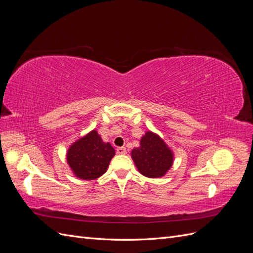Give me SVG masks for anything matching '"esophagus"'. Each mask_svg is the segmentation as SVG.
<instances>
[{"instance_id":"1","label":"esophagus","mask_w":253,"mask_h":253,"mask_svg":"<svg viewBox=\"0 0 253 253\" xmlns=\"http://www.w3.org/2000/svg\"><path fill=\"white\" fill-rule=\"evenodd\" d=\"M117 153L120 155H125V154H126V149L125 147L117 148Z\"/></svg>"}]
</instances>
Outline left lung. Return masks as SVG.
Returning a JSON list of instances; mask_svg holds the SVG:
<instances>
[{"label": "left lung", "mask_w": 253, "mask_h": 253, "mask_svg": "<svg viewBox=\"0 0 253 253\" xmlns=\"http://www.w3.org/2000/svg\"><path fill=\"white\" fill-rule=\"evenodd\" d=\"M132 158L139 172L147 177L164 176L173 164V154L163 139L152 132L145 133L140 147L132 151Z\"/></svg>", "instance_id": "obj_1"}]
</instances>
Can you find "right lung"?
I'll return each mask as SVG.
<instances>
[{
  "instance_id": "add662e5",
  "label": "right lung",
  "mask_w": 253,
  "mask_h": 253,
  "mask_svg": "<svg viewBox=\"0 0 253 253\" xmlns=\"http://www.w3.org/2000/svg\"><path fill=\"white\" fill-rule=\"evenodd\" d=\"M115 150L104 143L96 131L75 142L68 150L67 163L82 179H95L105 173Z\"/></svg>"
}]
</instances>
